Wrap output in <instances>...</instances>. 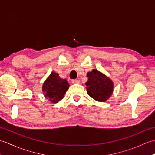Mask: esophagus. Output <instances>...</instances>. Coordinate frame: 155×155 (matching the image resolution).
Segmentation results:
<instances>
[{
    "mask_svg": "<svg viewBox=\"0 0 155 155\" xmlns=\"http://www.w3.org/2000/svg\"><path fill=\"white\" fill-rule=\"evenodd\" d=\"M71 82H72V83H73V84H78L80 83L79 81L77 79H72V80H71Z\"/></svg>",
    "mask_w": 155,
    "mask_h": 155,
    "instance_id": "34e87169",
    "label": "esophagus"
}]
</instances>
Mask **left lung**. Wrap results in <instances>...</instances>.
<instances>
[{
  "instance_id": "obj_1",
  "label": "left lung",
  "mask_w": 155,
  "mask_h": 155,
  "mask_svg": "<svg viewBox=\"0 0 155 155\" xmlns=\"http://www.w3.org/2000/svg\"><path fill=\"white\" fill-rule=\"evenodd\" d=\"M87 77L88 79L85 84L88 94L96 101H106L113 93V81L96 69L88 72Z\"/></svg>"
}]
</instances>
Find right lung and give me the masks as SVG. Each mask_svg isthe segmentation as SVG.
<instances>
[{"label": "right lung", "mask_w": 155, "mask_h": 155, "mask_svg": "<svg viewBox=\"0 0 155 155\" xmlns=\"http://www.w3.org/2000/svg\"><path fill=\"white\" fill-rule=\"evenodd\" d=\"M68 87L67 80L61 78L58 74L52 72L44 83L42 91L52 103H57L64 97Z\"/></svg>", "instance_id": "right-lung-1"}]
</instances>
